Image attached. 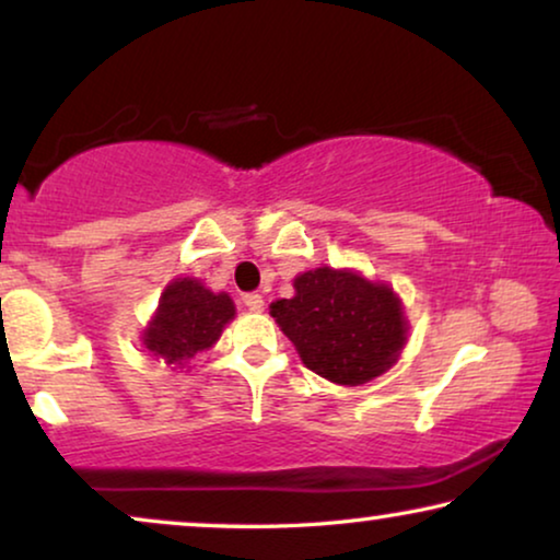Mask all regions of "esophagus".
<instances>
[{
  "label": "esophagus",
  "instance_id": "esophagus-1",
  "mask_svg": "<svg viewBox=\"0 0 560 560\" xmlns=\"http://www.w3.org/2000/svg\"><path fill=\"white\" fill-rule=\"evenodd\" d=\"M242 303L247 305L249 311H255V313H259L265 308V298L259 295V293H247V295H242Z\"/></svg>",
  "mask_w": 560,
  "mask_h": 560
}]
</instances>
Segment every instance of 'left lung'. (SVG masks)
I'll list each match as a JSON object with an SVG mask.
<instances>
[{
  "instance_id": "8db88e82",
  "label": "left lung",
  "mask_w": 560,
  "mask_h": 560,
  "mask_svg": "<svg viewBox=\"0 0 560 560\" xmlns=\"http://www.w3.org/2000/svg\"><path fill=\"white\" fill-rule=\"evenodd\" d=\"M295 295L270 316L311 372L336 385H364L393 366L405 343V316L393 290L347 270L303 272Z\"/></svg>"
}]
</instances>
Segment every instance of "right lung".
I'll return each mask as SVG.
<instances>
[{"instance_id":"1","label":"right lung","mask_w":560,"mask_h":560,"mask_svg":"<svg viewBox=\"0 0 560 560\" xmlns=\"http://www.w3.org/2000/svg\"><path fill=\"white\" fill-rule=\"evenodd\" d=\"M234 303L226 293H211L194 278H178L160 298L158 316L144 331V347L167 364H180L217 343Z\"/></svg>"}]
</instances>
